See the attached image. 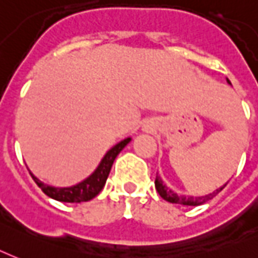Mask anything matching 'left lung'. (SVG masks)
<instances>
[{
	"instance_id": "8db88e82",
	"label": "left lung",
	"mask_w": 258,
	"mask_h": 258,
	"mask_svg": "<svg viewBox=\"0 0 258 258\" xmlns=\"http://www.w3.org/2000/svg\"><path fill=\"white\" fill-rule=\"evenodd\" d=\"M228 83H230V81H228ZM154 184H156V190L158 191V194H160L165 201L172 202V204H179V205H190V207H197V205H201L204 202L209 201V200H212V198L215 197V196H217L223 188L226 187V184H224L223 187L217 188L216 191H213L212 194H208L205 197H186V196H177L176 192L171 191L169 188L165 187L163 184V180L160 179V176H156V182H154Z\"/></svg>"
}]
</instances>
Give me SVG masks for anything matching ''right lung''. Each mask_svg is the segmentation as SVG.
I'll return each mask as SVG.
<instances>
[{"mask_svg": "<svg viewBox=\"0 0 258 258\" xmlns=\"http://www.w3.org/2000/svg\"><path fill=\"white\" fill-rule=\"evenodd\" d=\"M130 141H131V138H125L116 146H113L108 153L105 154V157L102 158V161L100 163L98 168L93 172V175H90L83 182H81L79 184H75L72 187H51V186H47L45 183H42L41 180H38L31 172L30 173H31L32 179L38 184V187L53 200H57V201L61 202L90 201L102 190V187L105 186V182L108 179V175L110 172V168H112L114 158L117 157V154L123 150L124 146L128 144Z\"/></svg>", "mask_w": 258, "mask_h": 258, "instance_id": "1", "label": "right lung"}]
</instances>
